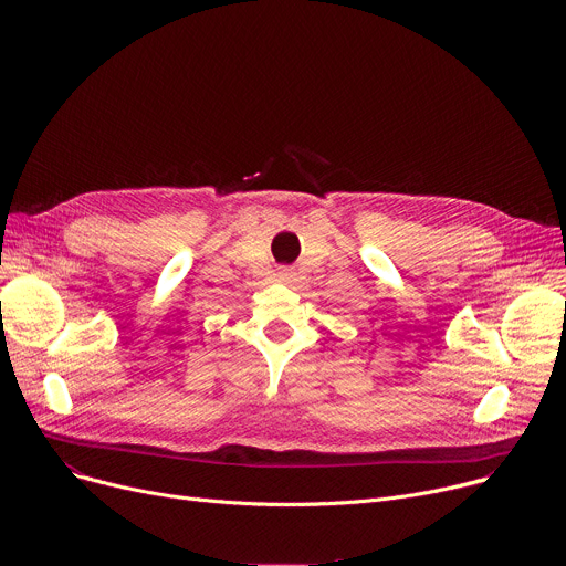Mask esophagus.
Wrapping results in <instances>:
<instances>
[{"instance_id":"1","label":"esophagus","mask_w":566,"mask_h":566,"mask_svg":"<svg viewBox=\"0 0 566 566\" xmlns=\"http://www.w3.org/2000/svg\"><path fill=\"white\" fill-rule=\"evenodd\" d=\"M291 277H293V275H291V273H289V271H284V273H282V280H286V282H289V280H291Z\"/></svg>"}]
</instances>
